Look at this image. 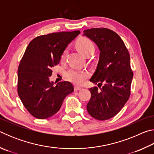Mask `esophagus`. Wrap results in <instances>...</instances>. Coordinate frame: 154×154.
Listing matches in <instances>:
<instances>
[{
	"label": "esophagus",
	"instance_id": "obj_1",
	"mask_svg": "<svg viewBox=\"0 0 154 154\" xmlns=\"http://www.w3.org/2000/svg\"><path fill=\"white\" fill-rule=\"evenodd\" d=\"M74 89H75V91H77V90H82V88L79 87V86H77V85H75L74 86Z\"/></svg>",
	"mask_w": 154,
	"mask_h": 154
}]
</instances>
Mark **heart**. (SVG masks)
<instances>
[{"label": "heart", "mask_w": 154, "mask_h": 154, "mask_svg": "<svg viewBox=\"0 0 154 154\" xmlns=\"http://www.w3.org/2000/svg\"><path fill=\"white\" fill-rule=\"evenodd\" d=\"M77 46L79 51L86 56L92 55L95 50L94 43L92 40L86 37L79 38L77 42ZM68 51H69V49L66 48L62 52L61 56L62 60H64L66 58ZM88 76H89V73L85 71L69 69L66 72V77L68 79L76 84H82Z\"/></svg>", "instance_id": "heart-1"}]
</instances>
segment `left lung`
I'll return each instance as SVG.
<instances>
[{
	"mask_svg": "<svg viewBox=\"0 0 154 154\" xmlns=\"http://www.w3.org/2000/svg\"><path fill=\"white\" fill-rule=\"evenodd\" d=\"M83 36L92 40L100 51L97 68L90 79L100 90L90 88L87 110L94 119L106 120L116 116L129 99L133 77L130 54L120 36L108 28L85 30Z\"/></svg>",
	"mask_w": 154,
	"mask_h": 154,
	"instance_id": "obj_1",
	"label": "left lung"
}]
</instances>
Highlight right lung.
I'll return each mask as SVG.
<instances>
[{
  "label": "right lung",
  "mask_w": 154,
  "mask_h": 154,
  "mask_svg": "<svg viewBox=\"0 0 154 154\" xmlns=\"http://www.w3.org/2000/svg\"><path fill=\"white\" fill-rule=\"evenodd\" d=\"M79 30L54 32L36 37L28 44L17 70V93L23 105L36 118L56 114L66 96L74 91L69 82L54 85L51 68L58 64L63 51Z\"/></svg>",
  "instance_id": "1"
}]
</instances>
